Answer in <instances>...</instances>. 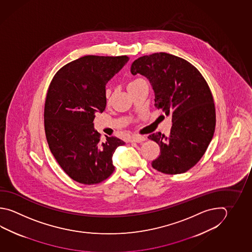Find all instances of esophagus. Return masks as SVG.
Here are the masks:
<instances>
[{
  "label": "esophagus",
  "mask_w": 252,
  "mask_h": 252,
  "mask_svg": "<svg viewBox=\"0 0 252 252\" xmlns=\"http://www.w3.org/2000/svg\"><path fill=\"white\" fill-rule=\"evenodd\" d=\"M144 141H146V137L143 136V135H133L132 139H131L132 143H142Z\"/></svg>",
  "instance_id": "obj_1"
}]
</instances>
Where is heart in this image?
I'll list each match as a JSON object with an SVG mask.
<instances>
[{"label":"heart","mask_w":252,"mask_h":252,"mask_svg":"<svg viewBox=\"0 0 252 252\" xmlns=\"http://www.w3.org/2000/svg\"><path fill=\"white\" fill-rule=\"evenodd\" d=\"M143 79H140V78H138V79H135V80L132 81L130 84H129V86H132V85H133V84H136V83H138V82H140V81H142ZM109 91H107L106 92V96H107V99H109Z\"/></svg>","instance_id":"b5f03b06"}]
</instances>
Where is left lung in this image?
I'll return each instance as SVG.
<instances>
[{
  "label": "left lung",
  "instance_id": "8db88e82",
  "mask_svg": "<svg viewBox=\"0 0 252 252\" xmlns=\"http://www.w3.org/2000/svg\"><path fill=\"white\" fill-rule=\"evenodd\" d=\"M130 71L147 78L155 107L172 118L168 137L161 133L148 137L161 151L152 167L167 175L189 170L204 155L216 126L213 96L204 77L190 62L166 53L138 58Z\"/></svg>",
  "mask_w": 252,
  "mask_h": 252
}]
</instances>
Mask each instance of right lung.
Segmentation results:
<instances>
[{"instance_id": "obj_1", "label": "right lung", "mask_w": 252, "mask_h": 252, "mask_svg": "<svg viewBox=\"0 0 252 252\" xmlns=\"http://www.w3.org/2000/svg\"><path fill=\"white\" fill-rule=\"evenodd\" d=\"M127 62V56H85L62 67L49 86L44 105L48 145L66 175L83 185L107 179L114 171L116 149L126 144L108 136L100 142L94 120L106 108L107 83Z\"/></svg>"}]
</instances>
